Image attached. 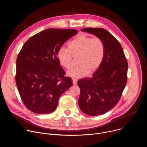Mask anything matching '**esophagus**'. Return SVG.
<instances>
[{
  "mask_svg": "<svg viewBox=\"0 0 147 147\" xmlns=\"http://www.w3.org/2000/svg\"><path fill=\"white\" fill-rule=\"evenodd\" d=\"M73 84L74 85H76V84H77V80H76V79H73Z\"/></svg>",
  "mask_w": 147,
  "mask_h": 147,
  "instance_id": "1",
  "label": "esophagus"
}]
</instances>
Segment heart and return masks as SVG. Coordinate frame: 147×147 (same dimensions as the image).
Here are the masks:
<instances>
[{
  "mask_svg": "<svg viewBox=\"0 0 147 147\" xmlns=\"http://www.w3.org/2000/svg\"><path fill=\"white\" fill-rule=\"evenodd\" d=\"M104 55L103 40L86 35L76 37L69 43L68 49L61 47L57 52L60 64L67 69L73 66V57H78V66L67 72V75L73 78H82L95 72L101 65Z\"/></svg>",
  "mask_w": 147,
  "mask_h": 147,
  "instance_id": "b5f03b06",
  "label": "heart"
}]
</instances>
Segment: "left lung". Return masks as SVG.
<instances>
[{
	"label": "left lung",
	"mask_w": 147,
	"mask_h": 147,
	"mask_svg": "<svg viewBox=\"0 0 147 147\" xmlns=\"http://www.w3.org/2000/svg\"><path fill=\"white\" fill-rule=\"evenodd\" d=\"M87 32L100 38L105 45V55L92 77L79 80L78 105L90 116H98L113 108L120 100L127 82L128 63L119 42L101 28H86Z\"/></svg>",
	"instance_id": "left-lung-1"
}]
</instances>
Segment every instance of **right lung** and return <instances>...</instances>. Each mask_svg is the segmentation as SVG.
<instances>
[{
  "label": "right lung",
  "mask_w": 147,
  "mask_h": 147,
  "mask_svg": "<svg viewBox=\"0 0 147 147\" xmlns=\"http://www.w3.org/2000/svg\"><path fill=\"white\" fill-rule=\"evenodd\" d=\"M78 33L72 29L49 28L31 36L16 60V82L26 108L37 114L55 111L59 97L73 86L60 66L57 52Z\"/></svg>",
  "instance_id": "right-lung-1"
}]
</instances>
